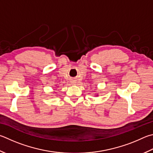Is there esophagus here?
Returning <instances> with one entry per match:
<instances>
[{"instance_id":"34e87169","label":"esophagus","mask_w":153,"mask_h":153,"mask_svg":"<svg viewBox=\"0 0 153 153\" xmlns=\"http://www.w3.org/2000/svg\"><path fill=\"white\" fill-rule=\"evenodd\" d=\"M72 83H73V84H75V83H76V82H72Z\"/></svg>"}]
</instances>
